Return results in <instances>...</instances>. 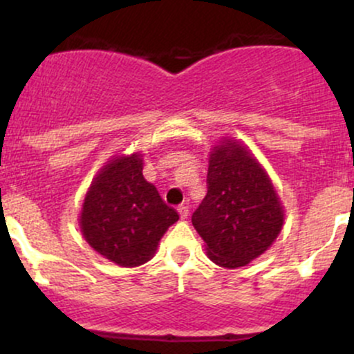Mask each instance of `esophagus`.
I'll use <instances>...</instances> for the list:
<instances>
[{"label": "esophagus", "instance_id": "34e87169", "mask_svg": "<svg viewBox=\"0 0 354 354\" xmlns=\"http://www.w3.org/2000/svg\"><path fill=\"white\" fill-rule=\"evenodd\" d=\"M178 213H180V218H181V219L188 218V214H189V209H188V206H185V205L178 206Z\"/></svg>", "mask_w": 354, "mask_h": 354}]
</instances>
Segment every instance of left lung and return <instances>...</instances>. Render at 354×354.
Instances as JSON below:
<instances>
[{"mask_svg":"<svg viewBox=\"0 0 354 354\" xmlns=\"http://www.w3.org/2000/svg\"><path fill=\"white\" fill-rule=\"evenodd\" d=\"M208 193L191 216L208 256L223 268L245 266L278 238L283 209L276 191L243 146L226 141L209 156Z\"/></svg>","mask_w":354,"mask_h":354,"instance_id":"1","label":"left lung"}]
</instances>
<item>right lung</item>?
<instances>
[{
	"label": "right lung",
	"mask_w": 354,
	"mask_h": 354,
	"mask_svg": "<svg viewBox=\"0 0 354 354\" xmlns=\"http://www.w3.org/2000/svg\"><path fill=\"white\" fill-rule=\"evenodd\" d=\"M180 216L145 180L140 154L116 158L95 178L81 211V231L100 254L120 266L151 259Z\"/></svg>",
	"instance_id": "obj_1"
}]
</instances>
